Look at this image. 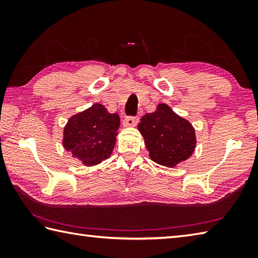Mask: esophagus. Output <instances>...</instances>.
<instances>
[{
    "mask_svg": "<svg viewBox=\"0 0 258 258\" xmlns=\"http://www.w3.org/2000/svg\"><path fill=\"white\" fill-rule=\"evenodd\" d=\"M138 122H139V117L128 116V117H126L124 119L123 124H124L125 127H132V126H135L136 124H138Z\"/></svg>",
    "mask_w": 258,
    "mask_h": 258,
    "instance_id": "obj_1",
    "label": "esophagus"
}]
</instances>
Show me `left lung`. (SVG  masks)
Returning a JSON list of instances; mask_svg holds the SVG:
<instances>
[{
	"label": "left lung",
	"mask_w": 258,
	"mask_h": 258,
	"mask_svg": "<svg viewBox=\"0 0 258 258\" xmlns=\"http://www.w3.org/2000/svg\"><path fill=\"white\" fill-rule=\"evenodd\" d=\"M138 127L153 162L175 167L193 155L197 142L195 128L167 104H158L155 112L145 114Z\"/></svg>",
	"instance_id": "obj_1"
}]
</instances>
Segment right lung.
Listing matches in <instances>:
<instances>
[{"label": "right lung", "mask_w": 258, "mask_h": 258, "mask_svg": "<svg viewBox=\"0 0 258 258\" xmlns=\"http://www.w3.org/2000/svg\"><path fill=\"white\" fill-rule=\"evenodd\" d=\"M117 113L95 103L71 116L63 130L64 149L84 166H94L111 156L119 127Z\"/></svg>", "instance_id": "obj_1"}]
</instances>
